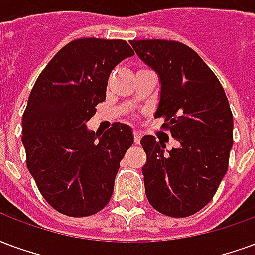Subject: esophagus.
Here are the masks:
<instances>
[{
    "instance_id": "34e87169",
    "label": "esophagus",
    "mask_w": 255,
    "mask_h": 255,
    "mask_svg": "<svg viewBox=\"0 0 255 255\" xmlns=\"http://www.w3.org/2000/svg\"><path fill=\"white\" fill-rule=\"evenodd\" d=\"M133 142H135V144L140 143V133L138 131H133Z\"/></svg>"
}]
</instances>
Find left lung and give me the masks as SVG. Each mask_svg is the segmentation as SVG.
<instances>
[{
  "label": "left lung",
  "instance_id": "obj_1",
  "mask_svg": "<svg viewBox=\"0 0 255 255\" xmlns=\"http://www.w3.org/2000/svg\"><path fill=\"white\" fill-rule=\"evenodd\" d=\"M131 45L160 75L155 117L177 142L165 153L154 136L140 140L147 161L142 168L150 205L171 217L205 208L227 173L234 144V119L223 86L191 47L177 41L143 39Z\"/></svg>",
  "mask_w": 255,
  "mask_h": 255
}]
</instances>
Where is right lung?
<instances>
[{"label":"right lung","instance_id":"right-lung-1","mask_svg":"<svg viewBox=\"0 0 255 255\" xmlns=\"http://www.w3.org/2000/svg\"><path fill=\"white\" fill-rule=\"evenodd\" d=\"M133 54L123 39H75L50 60L31 90L21 135L27 168L42 197L65 216L87 217L111 201L132 132L113 123L98 135L86 123L105 101L112 69Z\"/></svg>","mask_w":255,"mask_h":255}]
</instances>
